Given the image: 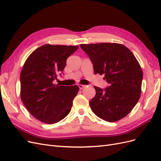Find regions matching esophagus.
<instances>
[{
	"label": "esophagus",
	"instance_id": "obj_1",
	"mask_svg": "<svg viewBox=\"0 0 161 161\" xmlns=\"http://www.w3.org/2000/svg\"><path fill=\"white\" fill-rule=\"evenodd\" d=\"M79 89H82L85 88V87H86V85H79Z\"/></svg>",
	"mask_w": 161,
	"mask_h": 161
}]
</instances>
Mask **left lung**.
Wrapping results in <instances>:
<instances>
[{
	"label": "left lung",
	"instance_id": "left-lung-1",
	"mask_svg": "<svg viewBox=\"0 0 161 161\" xmlns=\"http://www.w3.org/2000/svg\"><path fill=\"white\" fill-rule=\"evenodd\" d=\"M89 57L95 74L103 75L108 86H95V96L89 102L92 111L109 122L122 119L138 101L143 73L133 53L116 43L80 44Z\"/></svg>",
	"mask_w": 161,
	"mask_h": 161
}]
</instances>
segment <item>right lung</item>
Masks as SVG:
<instances>
[{
  "instance_id": "1",
  "label": "right lung",
  "mask_w": 161,
  "mask_h": 161,
  "mask_svg": "<svg viewBox=\"0 0 161 161\" xmlns=\"http://www.w3.org/2000/svg\"><path fill=\"white\" fill-rule=\"evenodd\" d=\"M78 49L76 46L43 45L28 57L20 75L21 98L36 119L52 124L70 113L79 87L53 85L60 76L66 60Z\"/></svg>"
}]
</instances>
